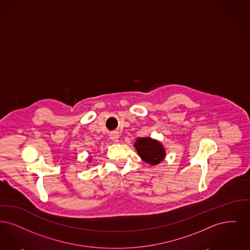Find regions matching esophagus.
Instances as JSON below:
<instances>
[{
  "mask_svg": "<svg viewBox=\"0 0 250 250\" xmlns=\"http://www.w3.org/2000/svg\"><path fill=\"white\" fill-rule=\"evenodd\" d=\"M110 138L114 142H119V138H120V135L117 131H113L110 135Z\"/></svg>",
  "mask_w": 250,
  "mask_h": 250,
  "instance_id": "1",
  "label": "esophagus"
}]
</instances>
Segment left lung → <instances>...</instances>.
<instances>
[{
	"mask_svg": "<svg viewBox=\"0 0 250 250\" xmlns=\"http://www.w3.org/2000/svg\"><path fill=\"white\" fill-rule=\"evenodd\" d=\"M134 146L139 156L146 163L156 165L163 161L165 157V150L160 142L151 138H138Z\"/></svg>",
	"mask_w": 250,
	"mask_h": 250,
	"instance_id": "1",
	"label": "left lung"
}]
</instances>
